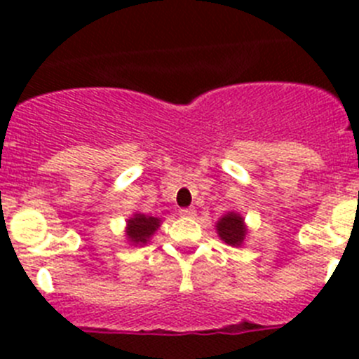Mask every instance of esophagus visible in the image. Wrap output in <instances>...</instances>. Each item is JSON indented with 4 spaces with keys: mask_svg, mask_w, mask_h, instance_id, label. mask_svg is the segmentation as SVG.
Instances as JSON below:
<instances>
[{
    "mask_svg": "<svg viewBox=\"0 0 359 359\" xmlns=\"http://www.w3.org/2000/svg\"><path fill=\"white\" fill-rule=\"evenodd\" d=\"M194 208H180L179 210V215L180 217H194Z\"/></svg>",
    "mask_w": 359,
    "mask_h": 359,
    "instance_id": "esophagus-1",
    "label": "esophagus"
}]
</instances>
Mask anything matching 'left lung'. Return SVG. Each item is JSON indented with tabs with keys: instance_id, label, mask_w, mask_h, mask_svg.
Segmentation results:
<instances>
[{
	"instance_id": "1",
	"label": "left lung",
	"mask_w": 359,
	"mask_h": 359,
	"mask_svg": "<svg viewBox=\"0 0 359 359\" xmlns=\"http://www.w3.org/2000/svg\"><path fill=\"white\" fill-rule=\"evenodd\" d=\"M215 227L220 240L229 245V247H241L245 236H247L243 217L236 212H227L222 219H219Z\"/></svg>"
}]
</instances>
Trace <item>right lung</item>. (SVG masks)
Here are the masks:
<instances>
[{
    "label": "right lung",
    "mask_w": 359,
    "mask_h": 359,
    "mask_svg": "<svg viewBox=\"0 0 359 359\" xmlns=\"http://www.w3.org/2000/svg\"><path fill=\"white\" fill-rule=\"evenodd\" d=\"M161 220L158 217L144 215V213H135L132 219H128L126 224V238L132 245H146L149 238L158 231Z\"/></svg>",
    "instance_id": "1"
}]
</instances>
